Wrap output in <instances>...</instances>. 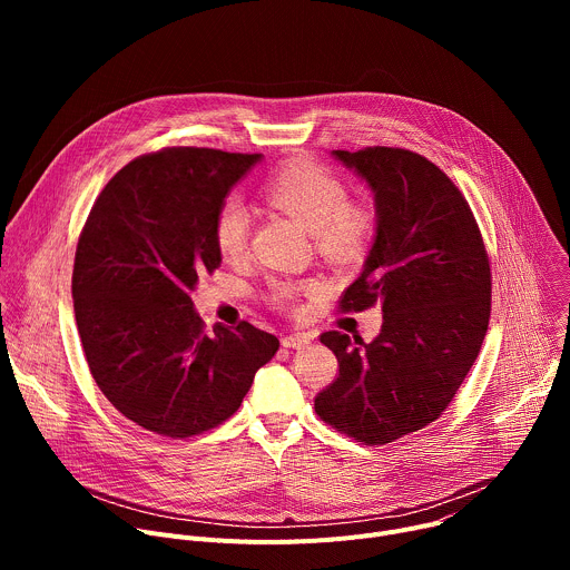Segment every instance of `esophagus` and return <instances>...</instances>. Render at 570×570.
<instances>
[{"mask_svg":"<svg viewBox=\"0 0 570 570\" xmlns=\"http://www.w3.org/2000/svg\"><path fill=\"white\" fill-rule=\"evenodd\" d=\"M313 341V334H288L282 338V345L288 350H302Z\"/></svg>","mask_w":570,"mask_h":570,"instance_id":"34e87169","label":"esophagus"}]
</instances>
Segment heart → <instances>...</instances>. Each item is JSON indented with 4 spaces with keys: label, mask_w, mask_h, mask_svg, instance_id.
Wrapping results in <instances>:
<instances>
[{
    "label": "heart",
    "mask_w": 570,
    "mask_h": 570,
    "mask_svg": "<svg viewBox=\"0 0 570 570\" xmlns=\"http://www.w3.org/2000/svg\"><path fill=\"white\" fill-rule=\"evenodd\" d=\"M266 198L315 232L317 246L330 255L350 253L363 229V214L350 207L347 187L327 169L313 161H291L275 171L264 185ZM250 214L240 200L227 198L220 203L214 218V243L223 257L236 259L248 248ZM293 282H273L271 299L275 304H288L297 295Z\"/></svg>",
    "instance_id": "b5f03b06"
}]
</instances>
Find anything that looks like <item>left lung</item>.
<instances>
[{
    "mask_svg": "<svg viewBox=\"0 0 570 570\" xmlns=\"http://www.w3.org/2000/svg\"><path fill=\"white\" fill-rule=\"evenodd\" d=\"M374 194V243L343 311L381 304L372 343L327 332L338 379L315 396L336 431L387 444L435 422L482 347L492 311V273L469 203L426 157L374 146L334 150Z\"/></svg>",
    "mask_w": 570,
    "mask_h": 570,
    "instance_id": "obj_1",
    "label": "left lung"
}]
</instances>
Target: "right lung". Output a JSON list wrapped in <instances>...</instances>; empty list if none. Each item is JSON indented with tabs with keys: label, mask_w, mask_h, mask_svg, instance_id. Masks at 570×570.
Returning a JSON list of instances; mask_svg holds the SVG:
<instances>
[{
	"label": "right lung",
	"mask_w": 570,
	"mask_h": 570,
	"mask_svg": "<svg viewBox=\"0 0 570 570\" xmlns=\"http://www.w3.org/2000/svg\"><path fill=\"white\" fill-rule=\"evenodd\" d=\"M262 153L165 148L126 165L80 232L71 297L90 372L137 426L185 440L232 417L279 341L207 332L191 291L220 266L214 218Z\"/></svg>",
	"instance_id": "1"
}]
</instances>
